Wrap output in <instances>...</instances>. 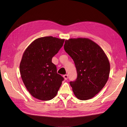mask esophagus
<instances>
[{"instance_id": "1", "label": "esophagus", "mask_w": 127, "mask_h": 127, "mask_svg": "<svg viewBox=\"0 0 127 127\" xmlns=\"http://www.w3.org/2000/svg\"><path fill=\"white\" fill-rule=\"evenodd\" d=\"M64 79L65 80H67V79H68V75H64Z\"/></svg>"}]
</instances>
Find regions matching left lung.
Instances as JSON below:
<instances>
[{
	"label": "left lung",
	"mask_w": 127,
	"mask_h": 127,
	"mask_svg": "<svg viewBox=\"0 0 127 127\" xmlns=\"http://www.w3.org/2000/svg\"><path fill=\"white\" fill-rule=\"evenodd\" d=\"M64 49L77 69L76 80L70 82L74 95L81 100L93 98L105 86L109 77L110 65L105 52L87 38L65 40Z\"/></svg>",
	"instance_id": "left-lung-1"
}]
</instances>
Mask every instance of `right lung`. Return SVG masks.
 <instances>
[{"label": "right lung", "instance_id": "add662e5", "mask_svg": "<svg viewBox=\"0 0 127 127\" xmlns=\"http://www.w3.org/2000/svg\"><path fill=\"white\" fill-rule=\"evenodd\" d=\"M64 39L52 36L35 39L25 50L20 64L22 80L29 93L47 101L58 93L64 78L57 72L52 58L63 46Z\"/></svg>", "mask_w": 127, "mask_h": 127}]
</instances>
